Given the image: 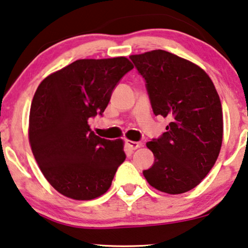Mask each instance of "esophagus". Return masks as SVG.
I'll return each mask as SVG.
<instances>
[{"label": "esophagus", "instance_id": "1", "mask_svg": "<svg viewBox=\"0 0 248 248\" xmlns=\"http://www.w3.org/2000/svg\"><path fill=\"white\" fill-rule=\"evenodd\" d=\"M125 144H127V146L130 149H132V151H135V149L139 148L141 146L140 142H137V141H132V140H125Z\"/></svg>", "mask_w": 248, "mask_h": 248}]
</instances>
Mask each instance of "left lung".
Listing matches in <instances>:
<instances>
[{"label":"left lung","instance_id":"1","mask_svg":"<svg viewBox=\"0 0 248 248\" xmlns=\"http://www.w3.org/2000/svg\"><path fill=\"white\" fill-rule=\"evenodd\" d=\"M130 59L145 78L155 116L170 120L162 137L146 144L155 160L142 172L145 179L162 192H187L201 183L220 153L224 120L217 90L201 67L169 51Z\"/></svg>","mask_w":248,"mask_h":248}]
</instances>
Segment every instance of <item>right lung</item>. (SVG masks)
I'll return each instance as SVG.
<instances>
[{
    "label": "right lung",
    "instance_id": "add662e5",
    "mask_svg": "<svg viewBox=\"0 0 248 248\" xmlns=\"http://www.w3.org/2000/svg\"><path fill=\"white\" fill-rule=\"evenodd\" d=\"M132 68L125 57L78 59L38 86L29 116L31 151L46 180L65 197H101L125 159L123 139L99 137L88 121L104 112L114 86Z\"/></svg>",
    "mask_w": 248,
    "mask_h": 248
}]
</instances>
